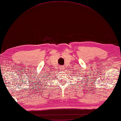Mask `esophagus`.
I'll return each mask as SVG.
<instances>
[{"label":"esophagus","instance_id":"esophagus-1","mask_svg":"<svg viewBox=\"0 0 121 121\" xmlns=\"http://www.w3.org/2000/svg\"><path fill=\"white\" fill-rule=\"evenodd\" d=\"M64 66H59V69H64Z\"/></svg>","mask_w":121,"mask_h":121}]
</instances>
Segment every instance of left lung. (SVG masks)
<instances>
[{"label":"left lung","instance_id":"obj_1","mask_svg":"<svg viewBox=\"0 0 121 121\" xmlns=\"http://www.w3.org/2000/svg\"><path fill=\"white\" fill-rule=\"evenodd\" d=\"M80 76H81V75H80Z\"/></svg>","mask_w":121,"mask_h":121}]
</instances>
